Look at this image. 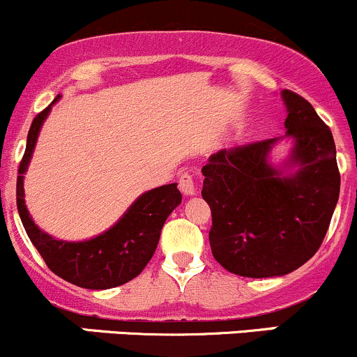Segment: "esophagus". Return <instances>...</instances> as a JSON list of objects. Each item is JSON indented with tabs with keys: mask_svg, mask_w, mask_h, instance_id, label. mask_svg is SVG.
Segmentation results:
<instances>
[{
	"mask_svg": "<svg viewBox=\"0 0 357 357\" xmlns=\"http://www.w3.org/2000/svg\"><path fill=\"white\" fill-rule=\"evenodd\" d=\"M179 190H181L185 195H195V193H197L193 176L188 174V172H185V174L179 178Z\"/></svg>",
	"mask_w": 357,
	"mask_h": 357,
	"instance_id": "34e87169",
	"label": "esophagus"
}]
</instances>
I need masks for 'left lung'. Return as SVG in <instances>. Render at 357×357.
Listing matches in <instances>:
<instances>
[{"mask_svg": "<svg viewBox=\"0 0 357 357\" xmlns=\"http://www.w3.org/2000/svg\"><path fill=\"white\" fill-rule=\"evenodd\" d=\"M286 137L294 140L282 176L268 164L277 138L222 149L202 167L212 210L208 239L224 268L241 277H280L318 251L340 191L332 131L305 97L282 90Z\"/></svg>", "mask_w": 357, "mask_h": 357, "instance_id": "obj_1", "label": "left lung"}]
</instances>
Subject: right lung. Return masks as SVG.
<instances>
[{"instance_id": "1", "label": "right lung", "mask_w": 357, "mask_h": 357, "mask_svg": "<svg viewBox=\"0 0 357 357\" xmlns=\"http://www.w3.org/2000/svg\"><path fill=\"white\" fill-rule=\"evenodd\" d=\"M58 99L59 96L51 106ZM51 106L33 118L27 135V147L18 167L17 208L22 224L51 272L66 282L85 289L118 287L135 279L155 253L164 222L181 204L178 183L159 186L138 197L114 226L87 241H61L43 232L25 207L24 172L27 171L40 126Z\"/></svg>"}]
</instances>
